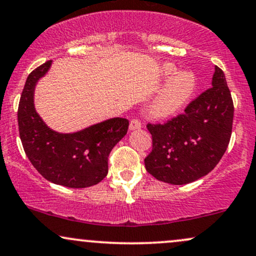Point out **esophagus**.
I'll list each match as a JSON object with an SVG mask.
<instances>
[{
  "instance_id": "34e87169",
  "label": "esophagus",
  "mask_w": 256,
  "mask_h": 256,
  "mask_svg": "<svg viewBox=\"0 0 256 256\" xmlns=\"http://www.w3.org/2000/svg\"><path fill=\"white\" fill-rule=\"evenodd\" d=\"M142 128V122L138 118H132L130 122V130H138V128Z\"/></svg>"
}]
</instances>
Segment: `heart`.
I'll return each mask as SVG.
<instances>
[{"mask_svg":"<svg viewBox=\"0 0 256 256\" xmlns=\"http://www.w3.org/2000/svg\"><path fill=\"white\" fill-rule=\"evenodd\" d=\"M175 72L176 68L173 64H164L162 68V74L164 76H170ZM196 89V78L192 72H176L168 80L167 84L154 102L152 116L158 119H167L176 116L188 104Z\"/></svg>","mask_w":256,"mask_h":256,"instance_id":"b5f03b06","label":"heart"}]
</instances>
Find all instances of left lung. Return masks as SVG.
Wrapping results in <instances>:
<instances>
[{
	"label": "left lung",
	"mask_w": 256,
	"mask_h": 256,
	"mask_svg": "<svg viewBox=\"0 0 256 256\" xmlns=\"http://www.w3.org/2000/svg\"><path fill=\"white\" fill-rule=\"evenodd\" d=\"M234 102L220 68H214L212 87L187 104L184 112L164 122H148L152 149L144 158L154 178L186 184L205 176L229 146Z\"/></svg>",
	"instance_id": "left-lung-1"
}]
</instances>
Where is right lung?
<instances>
[{
	"instance_id": "right-lung-1",
	"label": "right lung",
	"mask_w": 256,
	"mask_h": 256,
	"mask_svg": "<svg viewBox=\"0 0 256 256\" xmlns=\"http://www.w3.org/2000/svg\"><path fill=\"white\" fill-rule=\"evenodd\" d=\"M51 62L33 70L24 83L18 108L21 143L33 167L46 180L70 188L94 186L108 173V155L128 132V120L108 119L75 134L48 128L36 112L33 94Z\"/></svg>"
}]
</instances>
